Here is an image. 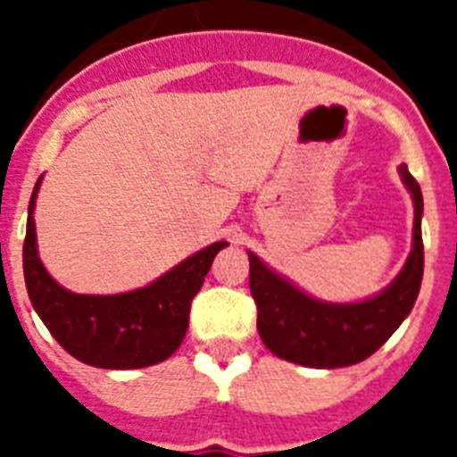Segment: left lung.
<instances>
[{"label": "left lung", "mask_w": 457, "mask_h": 457, "mask_svg": "<svg viewBox=\"0 0 457 457\" xmlns=\"http://www.w3.org/2000/svg\"><path fill=\"white\" fill-rule=\"evenodd\" d=\"M414 199V242L405 268L366 302L327 304L295 288L249 252V288L258 309V334L277 357L309 369H341L369 359L401 327L417 302L423 277L421 187L401 164Z\"/></svg>", "instance_id": "8db88e82"}]
</instances>
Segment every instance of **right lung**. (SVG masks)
<instances>
[{"label":"right lung","instance_id":"1","mask_svg":"<svg viewBox=\"0 0 457 457\" xmlns=\"http://www.w3.org/2000/svg\"><path fill=\"white\" fill-rule=\"evenodd\" d=\"M40 179L29 201L22 263L24 284L40 320L66 353L98 369H144L171 357L183 343L189 306L204 286L212 258L226 242H215L189 256L164 277L120 295H78L47 274L36 249L34 205Z\"/></svg>","mask_w":457,"mask_h":457}]
</instances>
